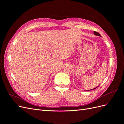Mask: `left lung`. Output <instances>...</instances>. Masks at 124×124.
<instances>
[{
	"instance_id": "obj_1",
	"label": "left lung",
	"mask_w": 124,
	"mask_h": 124,
	"mask_svg": "<svg viewBox=\"0 0 124 124\" xmlns=\"http://www.w3.org/2000/svg\"><path fill=\"white\" fill-rule=\"evenodd\" d=\"M93 33H94V35H96V36H98L101 37V35L99 34V33L98 32H96V31H93ZM99 86H97V87H95V88H93V89H90V90H88V91H92V90H93V89H96V88H97V87H98Z\"/></svg>"
}]
</instances>
